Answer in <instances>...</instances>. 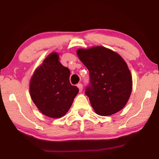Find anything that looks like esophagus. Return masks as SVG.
I'll return each mask as SVG.
<instances>
[{"mask_svg":"<svg viewBox=\"0 0 159 159\" xmlns=\"http://www.w3.org/2000/svg\"><path fill=\"white\" fill-rule=\"evenodd\" d=\"M77 86L79 89V91L81 92L83 91V85H82V84H78Z\"/></svg>","mask_w":159,"mask_h":159,"instance_id":"esophagus-1","label":"esophagus"}]
</instances>
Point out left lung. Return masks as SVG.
<instances>
[{"label": "left lung", "mask_w": 159, "mask_h": 159, "mask_svg": "<svg viewBox=\"0 0 159 159\" xmlns=\"http://www.w3.org/2000/svg\"><path fill=\"white\" fill-rule=\"evenodd\" d=\"M77 55L90 73L85 93L95 112L110 116L121 110L132 91L131 72L121 56L103 46L78 49Z\"/></svg>", "instance_id": "left-lung-1"}]
</instances>
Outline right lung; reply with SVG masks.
Wrapping results in <instances>:
<instances>
[{"instance_id":"1","label":"right lung","mask_w":159,"mask_h":159,"mask_svg":"<svg viewBox=\"0 0 159 159\" xmlns=\"http://www.w3.org/2000/svg\"><path fill=\"white\" fill-rule=\"evenodd\" d=\"M70 70L52 53L35 69L30 81V94L43 114L57 118L64 116L79 90L70 84Z\"/></svg>"}]
</instances>
